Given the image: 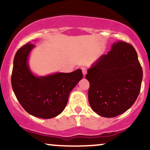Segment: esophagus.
Instances as JSON below:
<instances>
[{
	"label": "esophagus",
	"mask_w": 150,
	"mask_h": 150,
	"mask_svg": "<svg viewBox=\"0 0 150 150\" xmlns=\"http://www.w3.org/2000/svg\"><path fill=\"white\" fill-rule=\"evenodd\" d=\"M82 73H83V75L85 76L86 73H87V68H85V67H83V68H82Z\"/></svg>",
	"instance_id": "obj_1"
}]
</instances>
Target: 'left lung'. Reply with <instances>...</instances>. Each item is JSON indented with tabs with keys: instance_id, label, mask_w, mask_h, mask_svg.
I'll list each match as a JSON object with an SVG mask.
<instances>
[{
	"instance_id": "obj_1",
	"label": "left lung",
	"mask_w": 150,
	"mask_h": 150,
	"mask_svg": "<svg viewBox=\"0 0 150 150\" xmlns=\"http://www.w3.org/2000/svg\"><path fill=\"white\" fill-rule=\"evenodd\" d=\"M89 103L97 114L112 118L135 103L140 91L142 69L135 49L120 41L87 70Z\"/></svg>"
}]
</instances>
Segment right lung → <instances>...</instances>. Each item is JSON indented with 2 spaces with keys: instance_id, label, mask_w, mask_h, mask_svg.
<instances>
[{
  "instance_id": "add662e5",
  "label": "right lung",
  "mask_w": 150,
  "mask_h": 150,
  "mask_svg": "<svg viewBox=\"0 0 150 150\" xmlns=\"http://www.w3.org/2000/svg\"><path fill=\"white\" fill-rule=\"evenodd\" d=\"M34 47L33 44L27 43L17 51L12 72V87L27 113L38 118H51L63 111L70 92L83 75L78 69L69 73L35 76L27 64L29 54Z\"/></svg>"
}]
</instances>
